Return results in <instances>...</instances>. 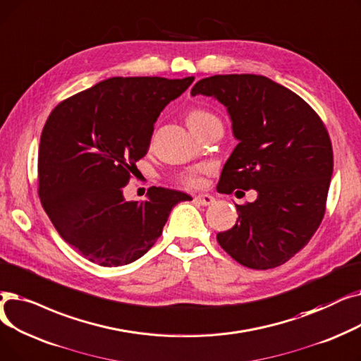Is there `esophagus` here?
Listing matches in <instances>:
<instances>
[{
    "mask_svg": "<svg viewBox=\"0 0 361 361\" xmlns=\"http://www.w3.org/2000/svg\"><path fill=\"white\" fill-rule=\"evenodd\" d=\"M195 201H197L198 204H201V205H210V204L214 202V197H212V195H209V194H198V195L195 197Z\"/></svg>",
    "mask_w": 361,
    "mask_h": 361,
    "instance_id": "obj_1",
    "label": "esophagus"
}]
</instances>
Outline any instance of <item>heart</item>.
<instances>
[{
	"instance_id": "1",
	"label": "heart",
	"mask_w": 361,
	"mask_h": 361,
	"mask_svg": "<svg viewBox=\"0 0 361 361\" xmlns=\"http://www.w3.org/2000/svg\"><path fill=\"white\" fill-rule=\"evenodd\" d=\"M214 120H219L216 116H213L212 113L205 111V110H194L186 117V123L190 126V129L205 125L209 122H214ZM182 183H185L186 186H198L201 183V178H200V171L198 170H191L186 171L185 175L180 176Z\"/></svg>"
}]
</instances>
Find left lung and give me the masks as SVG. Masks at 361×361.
Segmentation results:
<instances>
[{
    "label": "left lung",
    "instance_id": "obj_1",
    "mask_svg": "<svg viewBox=\"0 0 361 361\" xmlns=\"http://www.w3.org/2000/svg\"><path fill=\"white\" fill-rule=\"evenodd\" d=\"M191 95L221 102L238 141L217 191L257 192L254 202L235 204V226L217 233V243L250 269L283 264L307 245L324 216L334 171L328 130L301 97L266 76L204 78Z\"/></svg>",
    "mask_w": 361,
    "mask_h": 361
}]
</instances>
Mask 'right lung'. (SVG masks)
Returning a JSON list of instances; mask_svg holds the SVG:
<instances>
[{
    "mask_svg": "<svg viewBox=\"0 0 361 361\" xmlns=\"http://www.w3.org/2000/svg\"><path fill=\"white\" fill-rule=\"evenodd\" d=\"M194 76L110 78L61 101L42 129L39 198L64 241L85 259L125 266L159 239L171 209L192 198L152 186L145 201H126L129 183L151 142L154 123Z\"/></svg>",
    "mask_w": 361,
    "mask_h": 361,
    "instance_id": "1",
    "label": "right lung"
}]
</instances>
